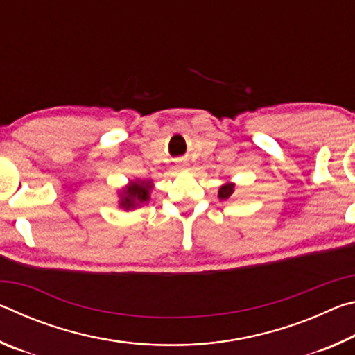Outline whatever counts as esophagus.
<instances>
[{
	"label": "esophagus",
	"mask_w": 355,
	"mask_h": 355,
	"mask_svg": "<svg viewBox=\"0 0 355 355\" xmlns=\"http://www.w3.org/2000/svg\"><path fill=\"white\" fill-rule=\"evenodd\" d=\"M183 166H188V163H183Z\"/></svg>",
	"instance_id": "obj_1"
}]
</instances>
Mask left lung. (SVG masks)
<instances>
[{
    "instance_id": "obj_1",
    "label": "left lung",
    "mask_w": 355,
    "mask_h": 355,
    "mask_svg": "<svg viewBox=\"0 0 355 355\" xmlns=\"http://www.w3.org/2000/svg\"><path fill=\"white\" fill-rule=\"evenodd\" d=\"M233 192H235V183H232V182H228V183H224L219 188V191H218V197H219V200H227L228 197H230Z\"/></svg>"
}]
</instances>
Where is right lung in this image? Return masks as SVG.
<instances>
[{
  "label": "right lung",
  "instance_id": "1",
  "mask_svg": "<svg viewBox=\"0 0 355 355\" xmlns=\"http://www.w3.org/2000/svg\"><path fill=\"white\" fill-rule=\"evenodd\" d=\"M153 189L152 180H131L122 189L117 191V207L123 211H133L136 208L147 205Z\"/></svg>",
  "mask_w": 355,
  "mask_h": 355
}]
</instances>
